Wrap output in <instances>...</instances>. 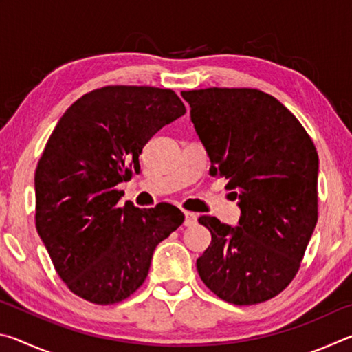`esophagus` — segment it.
Listing matches in <instances>:
<instances>
[{"mask_svg":"<svg viewBox=\"0 0 352 352\" xmlns=\"http://www.w3.org/2000/svg\"><path fill=\"white\" fill-rule=\"evenodd\" d=\"M197 223V214L186 211L184 212V226H192Z\"/></svg>","mask_w":352,"mask_h":352,"instance_id":"obj_1","label":"esophagus"}]
</instances>
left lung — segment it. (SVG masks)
<instances>
[{"label":"left lung","mask_w":352,"mask_h":352,"mask_svg":"<svg viewBox=\"0 0 352 352\" xmlns=\"http://www.w3.org/2000/svg\"><path fill=\"white\" fill-rule=\"evenodd\" d=\"M211 160L228 180L239 226L201 216L211 243L197 259L201 281L236 306L267 301L300 270L318 220V153L295 115L256 88L182 91Z\"/></svg>","instance_id":"1"}]
</instances>
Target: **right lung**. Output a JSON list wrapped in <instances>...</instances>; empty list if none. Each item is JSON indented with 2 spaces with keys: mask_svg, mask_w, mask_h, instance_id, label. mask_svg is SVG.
<instances>
[{
  "mask_svg": "<svg viewBox=\"0 0 352 352\" xmlns=\"http://www.w3.org/2000/svg\"><path fill=\"white\" fill-rule=\"evenodd\" d=\"M186 113L168 88L107 85L63 113L35 169V226L57 275L94 305L126 300L146 281L155 247L183 223L169 204L119 205L146 142Z\"/></svg>",
  "mask_w": 352,
  "mask_h": 352,
  "instance_id": "right-lung-1",
  "label": "right lung"
}]
</instances>
